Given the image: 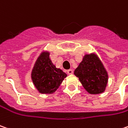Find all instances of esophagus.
I'll return each instance as SVG.
<instances>
[{"mask_svg": "<svg viewBox=\"0 0 128 128\" xmlns=\"http://www.w3.org/2000/svg\"><path fill=\"white\" fill-rule=\"evenodd\" d=\"M67 74H69V75L72 74H73V70H72V69H68V71H67Z\"/></svg>", "mask_w": 128, "mask_h": 128, "instance_id": "obj_1", "label": "esophagus"}]
</instances>
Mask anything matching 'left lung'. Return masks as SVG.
I'll list each match as a JSON object with an SVG mask.
<instances>
[{
	"label": "left lung",
	"mask_w": 128,
	"mask_h": 128,
	"mask_svg": "<svg viewBox=\"0 0 128 128\" xmlns=\"http://www.w3.org/2000/svg\"><path fill=\"white\" fill-rule=\"evenodd\" d=\"M83 87L90 94H100L105 91L108 81L107 71L95 53L86 54L74 71Z\"/></svg>",
	"instance_id": "1"
}]
</instances>
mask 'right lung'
<instances>
[{
  "mask_svg": "<svg viewBox=\"0 0 128 128\" xmlns=\"http://www.w3.org/2000/svg\"><path fill=\"white\" fill-rule=\"evenodd\" d=\"M67 74L56 68L50 58V52L44 51L36 60L31 73L33 84L43 94H51L57 90Z\"/></svg>",
  "mask_w": 128,
  "mask_h": 128,
  "instance_id": "1",
  "label": "right lung"
}]
</instances>
